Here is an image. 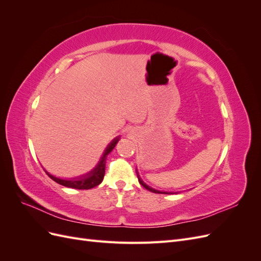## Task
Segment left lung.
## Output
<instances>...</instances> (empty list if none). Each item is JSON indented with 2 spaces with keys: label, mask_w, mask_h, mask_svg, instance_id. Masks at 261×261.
Masks as SVG:
<instances>
[{
  "label": "left lung",
  "mask_w": 261,
  "mask_h": 261,
  "mask_svg": "<svg viewBox=\"0 0 261 261\" xmlns=\"http://www.w3.org/2000/svg\"><path fill=\"white\" fill-rule=\"evenodd\" d=\"M136 173H137V177H138V181H139V184H140V185H143V186H144L146 189H148L149 192H152V193H155V194H167V195H170V194H174V193H172V192H161V191H156V189H154V188H152V187L148 186L146 183H144V180L140 178L138 171H136ZM175 194H178V193H175Z\"/></svg>",
  "instance_id": "left-lung-1"
}]
</instances>
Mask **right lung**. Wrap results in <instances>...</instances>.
Instances as JSON below:
<instances>
[{
	"mask_svg": "<svg viewBox=\"0 0 261 261\" xmlns=\"http://www.w3.org/2000/svg\"><path fill=\"white\" fill-rule=\"evenodd\" d=\"M120 139H121L120 136H116L114 139H112L111 143H110L107 146V148L105 149V151H103V153H102L100 160L98 161V163L96 165H94V168H92L87 173H84V174H82V175L65 179V178H60V177H57V176L50 174V173L46 170H44V172L49 175L50 178H52L54 181H57L58 184L68 187V188L90 189V188L96 187L99 184H101L102 180H103L105 173H106L107 156L114 149V147L116 146V144L118 143V140Z\"/></svg>",
	"mask_w": 261,
	"mask_h": 261,
	"instance_id": "obj_1",
	"label": "right lung"
}]
</instances>
